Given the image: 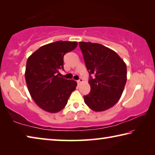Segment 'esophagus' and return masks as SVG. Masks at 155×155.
Here are the masks:
<instances>
[{"instance_id": "obj_1", "label": "esophagus", "mask_w": 155, "mask_h": 155, "mask_svg": "<svg viewBox=\"0 0 155 155\" xmlns=\"http://www.w3.org/2000/svg\"><path fill=\"white\" fill-rule=\"evenodd\" d=\"M83 81V80L82 79V78H80L79 80H78V81H77V83H78V85H80V84H81V83H82Z\"/></svg>"}]
</instances>
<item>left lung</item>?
Here are the masks:
<instances>
[{"instance_id":"1","label":"left lung","mask_w":155,"mask_h":155,"mask_svg":"<svg viewBox=\"0 0 155 155\" xmlns=\"http://www.w3.org/2000/svg\"><path fill=\"white\" fill-rule=\"evenodd\" d=\"M79 46L90 77L91 90L83 96L84 101L94 111H105L122 96L127 80V65L116 52L102 44L80 41Z\"/></svg>"}]
</instances>
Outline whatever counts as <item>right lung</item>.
<instances>
[{"label": "right lung", "instance_id": "obj_1", "mask_svg": "<svg viewBox=\"0 0 155 155\" xmlns=\"http://www.w3.org/2000/svg\"><path fill=\"white\" fill-rule=\"evenodd\" d=\"M77 41H57L41 46L28 57L25 79L28 91L35 103L49 113H57L67 104L77 83L58 76L64 69L65 53L76 48Z\"/></svg>", "mask_w": 155, "mask_h": 155}]
</instances>
